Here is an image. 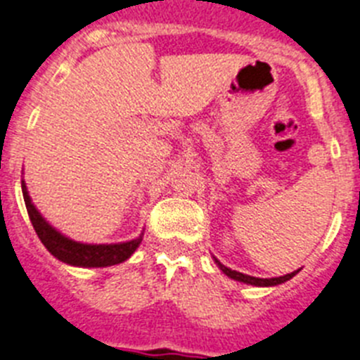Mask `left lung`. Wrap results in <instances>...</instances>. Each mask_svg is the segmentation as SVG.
<instances>
[{"mask_svg": "<svg viewBox=\"0 0 360 360\" xmlns=\"http://www.w3.org/2000/svg\"><path fill=\"white\" fill-rule=\"evenodd\" d=\"M215 264H217L219 268H221V271H223L224 275H228L230 279L233 281H239V283H245V284H252V286H277V284H283L286 283V281H290L293 277V275H297L299 271H301V268L295 271H292V274H286V275H281V277H271V279H261V277H252V275H246V274H240V271H236L232 270V268L224 266V264H221V261H219L217 257H214Z\"/></svg>", "mask_w": 360, "mask_h": 360, "instance_id": "1", "label": "left lung"}]
</instances>
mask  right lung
<instances>
[{
    "label": "right lung",
    "instance_id": "1",
    "mask_svg": "<svg viewBox=\"0 0 360 360\" xmlns=\"http://www.w3.org/2000/svg\"><path fill=\"white\" fill-rule=\"evenodd\" d=\"M21 190H23V199L27 212H29L30 223H32L34 230H36L37 237L41 239L45 248L50 254L59 259L61 262H67L70 266L79 268H105L114 266L120 262L127 261L130 255L137 250V246L141 245L143 233L139 237L127 243H114V245H89V243H79L70 237L63 236V233L56 230L52 224L39 214L36 206H34L32 199L29 195L27 184L21 179Z\"/></svg>",
    "mask_w": 360,
    "mask_h": 360
}]
</instances>
